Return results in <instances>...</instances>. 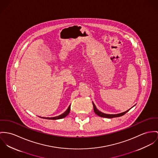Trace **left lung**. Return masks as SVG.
<instances>
[{
  "mask_svg": "<svg viewBox=\"0 0 158 158\" xmlns=\"http://www.w3.org/2000/svg\"><path fill=\"white\" fill-rule=\"evenodd\" d=\"M93 107H94V111L95 112V114H96L97 115L101 117H105V118H114V117H121L122 115H124L126 112H127L130 109H128L127 110L125 111V112H123L122 113H120V114H105V113H103L100 111H99L98 109H97L96 105H94V103L93 102ZM134 106H135L134 105ZM133 106V107H134Z\"/></svg>",
  "mask_w": 158,
  "mask_h": 158,
  "instance_id": "left-lung-1",
  "label": "left lung"
}]
</instances>
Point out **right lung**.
I'll use <instances>...</instances> for the list:
<instances>
[{
  "mask_svg": "<svg viewBox=\"0 0 158 158\" xmlns=\"http://www.w3.org/2000/svg\"><path fill=\"white\" fill-rule=\"evenodd\" d=\"M70 106H71V105L69 106V108H67V109L64 113H62V114H61L60 115H58V116H56V117H40L43 118L49 119V120H58V119L63 118L65 117L67 115H68V114H69L70 110Z\"/></svg>",
  "mask_w": 158,
  "mask_h": 158,
  "instance_id": "obj_1",
  "label": "right lung"
}]
</instances>
